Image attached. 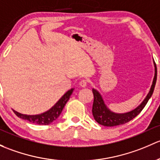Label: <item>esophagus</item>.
<instances>
[{"label": "esophagus", "mask_w": 160, "mask_h": 160, "mask_svg": "<svg viewBox=\"0 0 160 160\" xmlns=\"http://www.w3.org/2000/svg\"><path fill=\"white\" fill-rule=\"evenodd\" d=\"M87 84H88V81H87L86 79H82L79 82L80 86H82V87H85L87 85Z\"/></svg>", "instance_id": "1"}]
</instances>
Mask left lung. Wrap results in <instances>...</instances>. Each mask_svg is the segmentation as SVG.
Here are the masks:
<instances>
[{
	"label": "left lung",
	"instance_id": "obj_1",
	"mask_svg": "<svg viewBox=\"0 0 160 160\" xmlns=\"http://www.w3.org/2000/svg\"><path fill=\"white\" fill-rule=\"evenodd\" d=\"M155 65V75L153 81H152V86H151L149 92L148 93L147 96L144 99V101L141 103L137 108H135L132 111L129 112L123 113V114H118L114 113L110 111L106 105H105L104 101L102 98L101 95L95 89H92L94 95V102L92 105V114H93L94 118L98 124L104 126H116L119 125H123L125 123L129 122L132 119L137 116L141 112L142 110L144 108L146 105L147 104L148 101L152 96L153 93L155 85H156V78H157V68H156V62H154Z\"/></svg>",
	"mask_w": 160,
	"mask_h": 160
}]
</instances>
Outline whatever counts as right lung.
I'll use <instances>...</instances> for the list:
<instances>
[{
	"label": "right lung",
	"mask_w": 160,
	"mask_h": 160,
	"mask_svg": "<svg viewBox=\"0 0 160 160\" xmlns=\"http://www.w3.org/2000/svg\"><path fill=\"white\" fill-rule=\"evenodd\" d=\"M74 88L68 90L58 101L57 103L52 107V108L48 110V111L42 113L40 115H34V116H28V115H24L21 113L18 112L13 110L14 114L16 115L19 118H22V119L28 120L31 123H34V124L38 125H49L55 121L56 118H58L62 113V110H63L64 107H65V104L68 101L69 98H70L71 95L73 92Z\"/></svg>",
	"instance_id": "add662e5"
}]
</instances>
